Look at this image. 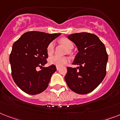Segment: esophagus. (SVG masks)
Here are the masks:
<instances>
[{"mask_svg": "<svg viewBox=\"0 0 120 120\" xmlns=\"http://www.w3.org/2000/svg\"><path fill=\"white\" fill-rule=\"evenodd\" d=\"M56 68H57V70H59V69H60V66H56Z\"/></svg>", "mask_w": 120, "mask_h": 120, "instance_id": "esophagus-1", "label": "esophagus"}]
</instances>
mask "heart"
<instances>
[{
    "instance_id": "heart-1",
    "label": "heart",
    "mask_w": 120,
    "mask_h": 120,
    "mask_svg": "<svg viewBox=\"0 0 120 120\" xmlns=\"http://www.w3.org/2000/svg\"><path fill=\"white\" fill-rule=\"evenodd\" d=\"M60 43H62L63 46H65L68 49L71 50L74 47V45L71 40L66 38H62L60 40ZM54 50V43L51 42L48 45L47 47V52L49 55H51L53 54ZM49 63L52 65H56L58 66H61L65 65L68 62V58L66 57H60L57 55H54L50 57L48 59Z\"/></svg>"
}]
</instances>
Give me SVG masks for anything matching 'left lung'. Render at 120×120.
I'll use <instances>...</instances> for the list:
<instances>
[{"mask_svg": "<svg viewBox=\"0 0 120 120\" xmlns=\"http://www.w3.org/2000/svg\"><path fill=\"white\" fill-rule=\"evenodd\" d=\"M68 38L77 46L79 52L72 64L79 66L67 68L65 81L74 92L87 94L93 91L105 76L108 61L105 47L96 35L90 33L73 34Z\"/></svg>", "mask_w": 120, "mask_h": 120, "instance_id": "obj_1", "label": "left lung"}]
</instances>
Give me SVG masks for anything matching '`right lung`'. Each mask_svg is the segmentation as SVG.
<instances>
[{"label": "right lung", "instance_id": "right-lung-1", "mask_svg": "<svg viewBox=\"0 0 120 120\" xmlns=\"http://www.w3.org/2000/svg\"><path fill=\"white\" fill-rule=\"evenodd\" d=\"M60 35L32 31L24 33L14 43L10 55L11 75L23 91L35 95L48 88L57 69L54 65L44 67L48 57L47 47ZM38 68H41L40 71H37Z\"/></svg>", "mask_w": 120, "mask_h": 120}]
</instances>
